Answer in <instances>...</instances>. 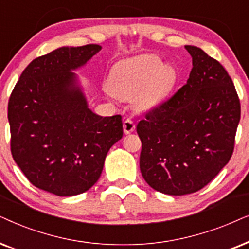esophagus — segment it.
<instances>
[{"label":"esophagus","mask_w":249,"mask_h":249,"mask_svg":"<svg viewBox=\"0 0 249 249\" xmlns=\"http://www.w3.org/2000/svg\"><path fill=\"white\" fill-rule=\"evenodd\" d=\"M123 128H124L125 134H131L135 130V123L132 119H126L123 123Z\"/></svg>","instance_id":"esophagus-1"}]
</instances>
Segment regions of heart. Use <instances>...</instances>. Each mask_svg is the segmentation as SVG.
Instances as JSON below:
<instances>
[{
    "mask_svg": "<svg viewBox=\"0 0 249 249\" xmlns=\"http://www.w3.org/2000/svg\"><path fill=\"white\" fill-rule=\"evenodd\" d=\"M174 83V69L155 54L119 61L108 76L109 91L119 99L134 97V104L141 110H150L160 104Z\"/></svg>",
    "mask_w": 249,
    "mask_h": 249,
    "instance_id": "obj_1",
    "label": "heart"
}]
</instances>
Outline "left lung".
I'll return each instance as SVG.
<instances>
[{
    "label": "left lung",
    "instance_id": "1",
    "mask_svg": "<svg viewBox=\"0 0 249 249\" xmlns=\"http://www.w3.org/2000/svg\"><path fill=\"white\" fill-rule=\"evenodd\" d=\"M187 84L139 123L140 170L152 189L171 196L194 194L230 160L240 121V102L230 76L200 48Z\"/></svg>",
    "mask_w": 249,
    "mask_h": 249
}]
</instances>
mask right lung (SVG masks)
Listing matches in <instances>:
<instances>
[{"mask_svg":"<svg viewBox=\"0 0 249 249\" xmlns=\"http://www.w3.org/2000/svg\"><path fill=\"white\" fill-rule=\"evenodd\" d=\"M101 49L61 46L34 59L10 97L12 157L32 184L55 196L88 191L123 137L122 116L92 111L75 72Z\"/></svg>","mask_w":249,"mask_h":249,"instance_id":"add662e5","label":"right lung"}]
</instances>
